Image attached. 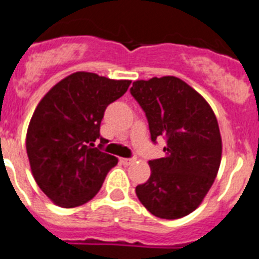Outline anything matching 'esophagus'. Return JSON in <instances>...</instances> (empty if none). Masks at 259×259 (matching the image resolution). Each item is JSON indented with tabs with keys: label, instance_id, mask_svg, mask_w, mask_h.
I'll list each match as a JSON object with an SVG mask.
<instances>
[{
	"label": "esophagus",
	"instance_id": "34e87169",
	"mask_svg": "<svg viewBox=\"0 0 259 259\" xmlns=\"http://www.w3.org/2000/svg\"><path fill=\"white\" fill-rule=\"evenodd\" d=\"M121 163H123V164H126V166H130V164H133L134 162H136V159L134 158H121Z\"/></svg>",
	"mask_w": 259,
	"mask_h": 259
}]
</instances>
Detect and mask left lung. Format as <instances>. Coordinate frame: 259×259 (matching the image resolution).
Here are the masks:
<instances>
[{
    "instance_id": "left-lung-1",
    "label": "left lung",
    "mask_w": 259,
    "mask_h": 259,
    "mask_svg": "<svg viewBox=\"0 0 259 259\" xmlns=\"http://www.w3.org/2000/svg\"><path fill=\"white\" fill-rule=\"evenodd\" d=\"M130 93L149 121L151 141L164 137V158L149 160L146 183L136 187L143 207L175 220L199 207L219 172L223 142L207 100L175 76L137 80Z\"/></svg>"
}]
</instances>
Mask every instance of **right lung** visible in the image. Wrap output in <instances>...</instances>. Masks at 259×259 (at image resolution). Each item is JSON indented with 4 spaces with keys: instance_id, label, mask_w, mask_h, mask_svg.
<instances>
[{
    "instance_id": "add662e5",
    "label": "right lung",
    "mask_w": 259,
    "mask_h": 259,
    "mask_svg": "<svg viewBox=\"0 0 259 259\" xmlns=\"http://www.w3.org/2000/svg\"><path fill=\"white\" fill-rule=\"evenodd\" d=\"M130 80L75 72L46 93L30 119L26 151L32 177L52 203L75 208L96 196L118 162L101 151L100 125L106 106L127 91ZM100 138V146L94 147Z\"/></svg>"
}]
</instances>
